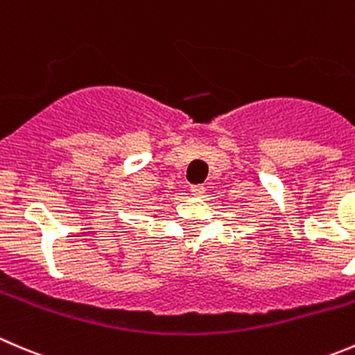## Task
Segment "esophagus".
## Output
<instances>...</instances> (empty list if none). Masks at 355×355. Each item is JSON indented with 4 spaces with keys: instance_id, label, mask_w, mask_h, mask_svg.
<instances>
[{
    "instance_id": "esophagus-1",
    "label": "esophagus",
    "mask_w": 355,
    "mask_h": 355,
    "mask_svg": "<svg viewBox=\"0 0 355 355\" xmlns=\"http://www.w3.org/2000/svg\"><path fill=\"white\" fill-rule=\"evenodd\" d=\"M191 193L195 196H202L203 193H205V188H203V186H200V184H196V186H191Z\"/></svg>"
}]
</instances>
